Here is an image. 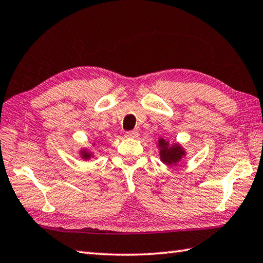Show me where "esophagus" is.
<instances>
[{
  "instance_id": "34e87169",
  "label": "esophagus",
  "mask_w": 263,
  "mask_h": 263,
  "mask_svg": "<svg viewBox=\"0 0 263 263\" xmlns=\"http://www.w3.org/2000/svg\"><path fill=\"white\" fill-rule=\"evenodd\" d=\"M125 137H127V138H137L138 137V132L137 131H127L126 133H125Z\"/></svg>"
}]
</instances>
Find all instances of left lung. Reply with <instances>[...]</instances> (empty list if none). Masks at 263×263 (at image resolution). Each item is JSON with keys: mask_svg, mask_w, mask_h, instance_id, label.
Returning <instances> with one entry per match:
<instances>
[{"mask_svg": "<svg viewBox=\"0 0 263 263\" xmlns=\"http://www.w3.org/2000/svg\"><path fill=\"white\" fill-rule=\"evenodd\" d=\"M157 147L160 149V159L166 165H177L178 162L186 155V151L178 142L169 144V141L160 138L157 142Z\"/></svg>", "mask_w": 263, "mask_h": 263, "instance_id": "8db88e82", "label": "left lung"}]
</instances>
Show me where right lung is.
Here are the masks:
<instances>
[{
	"instance_id": "1",
	"label": "right lung",
	"mask_w": 263,
	"mask_h": 263,
	"mask_svg": "<svg viewBox=\"0 0 263 263\" xmlns=\"http://www.w3.org/2000/svg\"><path fill=\"white\" fill-rule=\"evenodd\" d=\"M79 154H80V156L83 157V160H85V161L92 159V157L94 156L93 153L90 152L89 149H87V148H82V149L79 151Z\"/></svg>"
}]
</instances>
